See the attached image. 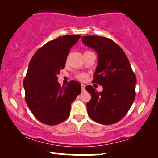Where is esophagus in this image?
I'll list each match as a JSON object with an SVG mask.
<instances>
[{"mask_svg": "<svg viewBox=\"0 0 158 158\" xmlns=\"http://www.w3.org/2000/svg\"><path fill=\"white\" fill-rule=\"evenodd\" d=\"M81 88H82V90L84 91V90H85V85H84V84H81Z\"/></svg>", "mask_w": 158, "mask_h": 158, "instance_id": "esophagus-1", "label": "esophagus"}]
</instances>
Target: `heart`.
I'll list each match as a JSON object with an SVG mask.
<instances>
[{
	"label": "heart",
	"mask_w": 158,
	"mask_h": 158,
	"mask_svg": "<svg viewBox=\"0 0 158 158\" xmlns=\"http://www.w3.org/2000/svg\"><path fill=\"white\" fill-rule=\"evenodd\" d=\"M77 78L81 81H85L88 78V75L86 74H84V73H81V74L77 75Z\"/></svg>",
	"instance_id": "heart-1"
}]
</instances>
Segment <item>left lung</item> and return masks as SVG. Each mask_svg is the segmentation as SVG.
Returning a JSON list of instances; mask_svg holds the SVG:
<instances>
[{
    "instance_id": "obj_1",
    "label": "left lung",
    "mask_w": 158,
    "mask_h": 158,
    "mask_svg": "<svg viewBox=\"0 0 158 158\" xmlns=\"http://www.w3.org/2000/svg\"><path fill=\"white\" fill-rule=\"evenodd\" d=\"M82 42L98 55V64L93 83L103 87L98 92L91 85L86 90L91 95L87 103L88 114L92 120L109 125L126 115L135 98L137 79L122 49L109 39L99 36H84Z\"/></svg>"
}]
</instances>
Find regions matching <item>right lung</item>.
<instances>
[{
  "mask_svg": "<svg viewBox=\"0 0 158 158\" xmlns=\"http://www.w3.org/2000/svg\"><path fill=\"white\" fill-rule=\"evenodd\" d=\"M80 35L60 36L49 41L36 52L24 80L25 99L32 114L43 124L55 125L70 116V105L81 93V85L71 81L65 87L57 82L70 49Z\"/></svg>",
  "mask_w": 158,
  "mask_h": 158,
  "instance_id": "add662e5",
  "label": "right lung"
}]
</instances>
